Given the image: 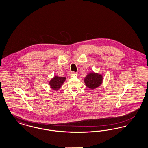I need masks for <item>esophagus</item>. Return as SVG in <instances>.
<instances>
[{
    "label": "esophagus",
    "instance_id": "obj_1",
    "mask_svg": "<svg viewBox=\"0 0 148 148\" xmlns=\"http://www.w3.org/2000/svg\"><path fill=\"white\" fill-rule=\"evenodd\" d=\"M75 73L74 71H71V72H70V73H69V75L70 76V75H71V74H75Z\"/></svg>",
    "mask_w": 148,
    "mask_h": 148
}]
</instances>
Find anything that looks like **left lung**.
I'll return each mask as SVG.
<instances>
[{"mask_svg":"<svg viewBox=\"0 0 148 148\" xmlns=\"http://www.w3.org/2000/svg\"><path fill=\"white\" fill-rule=\"evenodd\" d=\"M103 82L102 75L97 74L91 73L87 75L85 77L84 82L86 86L93 89L100 86Z\"/></svg>","mask_w":148,"mask_h":148,"instance_id":"8db88e82","label":"left lung"}]
</instances>
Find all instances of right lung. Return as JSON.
<instances>
[{
  "instance_id": "right-lung-1",
  "label": "right lung",
  "mask_w": 148,
  "mask_h": 148,
  "mask_svg": "<svg viewBox=\"0 0 148 148\" xmlns=\"http://www.w3.org/2000/svg\"><path fill=\"white\" fill-rule=\"evenodd\" d=\"M65 79V77H55L50 81V86L54 90H58L62 86Z\"/></svg>"
}]
</instances>
